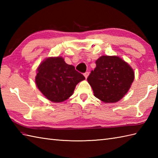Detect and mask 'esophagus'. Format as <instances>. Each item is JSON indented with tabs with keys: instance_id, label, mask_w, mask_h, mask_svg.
<instances>
[{
	"instance_id": "obj_1",
	"label": "esophagus",
	"mask_w": 158,
	"mask_h": 158,
	"mask_svg": "<svg viewBox=\"0 0 158 158\" xmlns=\"http://www.w3.org/2000/svg\"><path fill=\"white\" fill-rule=\"evenodd\" d=\"M88 75H89V72H86V73H84V76H85V79L88 78Z\"/></svg>"
}]
</instances>
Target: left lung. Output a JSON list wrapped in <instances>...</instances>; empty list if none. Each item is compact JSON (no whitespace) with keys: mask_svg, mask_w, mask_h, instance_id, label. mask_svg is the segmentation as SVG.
I'll return each instance as SVG.
<instances>
[{"mask_svg":"<svg viewBox=\"0 0 158 158\" xmlns=\"http://www.w3.org/2000/svg\"><path fill=\"white\" fill-rule=\"evenodd\" d=\"M88 81L97 98L105 103L118 102L128 92L135 72L128 63L116 56H102Z\"/></svg>","mask_w":158,"mask_h":158,"instance_id":"left-lung-1","label":"left lung"}]
</instances>
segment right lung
Returning <instances> with one entry per match:
<instances>
[{"instance_id": "right-lung-1", "label": "right lung", "mask_w": 158, "mask_h": 158, "mask_svg": "<svg viewBox=\"0 0 158 158\" xmlns=\"http://www.w3.org/2000/svg\"><path fill=\"white\" fill-rule=\"evenodd\" d=\"M85 79L73 65L67 64L61 56L49 57L36 69L35 83L47 99L62 102L73 95L77 83Z\"/></svg>"}]
</instances>
